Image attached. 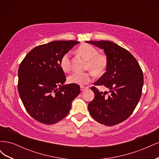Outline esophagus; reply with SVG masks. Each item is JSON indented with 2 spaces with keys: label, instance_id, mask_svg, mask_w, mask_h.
I'll return each instance as SVG.
<instances>
[{
  "label": "esophagus",
  "instance_id": "1",
  "mask_svg": "<svg viewBox=\"0 0 159 159\" xmlns=\"http://www.w3.org/2000/svg\"><path fill=\"white\" fill-rule=\"evenodd\" d=\"M88 87H84V86H81V87H80L81 91H84V90L88 89Z\"/></svg>",
  "mask_w": 159,
  "mask_h": 159
}]
</instances>
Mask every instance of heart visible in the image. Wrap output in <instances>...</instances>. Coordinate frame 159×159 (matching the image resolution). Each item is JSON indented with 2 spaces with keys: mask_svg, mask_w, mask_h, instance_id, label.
I'll return each mask as SVG.
<instances>
[{
  "mask_svg": "<svg viewBox=\"0 0 159 159\" xmlns=\"http://www.w3.org/2000/svg\"><path fill=\"white\" fill-rule=\"evenodd\" d=\"M79 54L88 60L87 69L92 71L96 75L103 74L107 68V57L103 54L98 53V49L92 45L83 44L77 50ZM60 65L61 70L68 72L71 70L70 53H66L61 57ZM93 74L91 72H74L68 77V81L72 84L84 85L92 80Z\"/></svg>",
  "mask_w": 159,
  "mask_h": 159,
  "instance_id": "heart-1",
  "label": "heart"
}]
</instances>
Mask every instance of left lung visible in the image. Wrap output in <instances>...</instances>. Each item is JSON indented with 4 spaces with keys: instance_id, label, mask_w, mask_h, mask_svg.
I'll list each match as a JSON object with an SVG mask.
<instances>
[{
    "instance_id": "left-lung-1",
    "label": "left lung",
    "mask_w": 159,
    "mask_h": 159,
    "mask_svg": "<svg viewBox=\"0 0 159 159\" xmlns=\"http://www.w3.org/2000/svg\"><path fill=\"white\" fill-rule=\"evenodd\" d=\"M86 42L103 49L108 60L106 72L93 84L105 86L109 92L103 93L95 86L91 87L95 97L89 103L88 110L96 121L115 125L126 120L137 107L142 94L143 71L135 57L114 42Z\"/></svg>"
}]
</instances>
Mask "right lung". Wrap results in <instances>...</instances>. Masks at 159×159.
Listing matches in <instances>:
<instances>
[{
  "mask_svg": "<svg viewBox=\"0 0 159 159\" xmlns=\"http://www.w3.org/2000/svg\"><path fill=\"white\" fill-rule=\"evenodd\" d=\"M79 42L53 41L28 53L18 68V90L27 112L37 121L52 125L70 112L71 102L80 93L77 84L66 80L60 62Z\"/></svg>",
  "mask_w": 159,
  "mask_h": 159,
  "instance_id": "add662e5",
  "label": "right lung"
}]
</instances>
